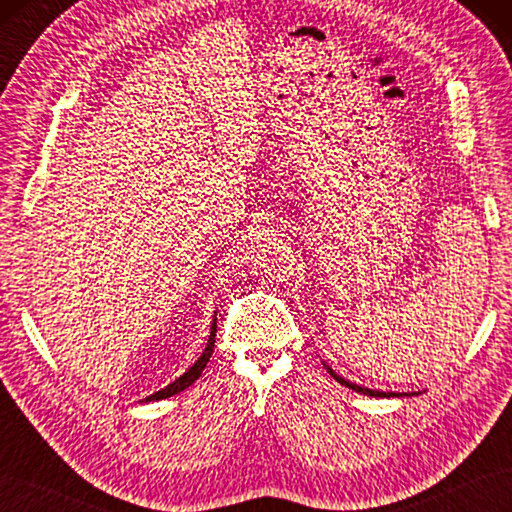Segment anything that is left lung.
<instances>
[{
  "label": "left lung",
  "mask_w": 512,
  "mask_h": 512,
  "mask_svg": "<svg viewBox=\"0 0 512 512\" xmlns=\"http://www.w3.org/2000/svg\"><path fill=\"white\" fill-rule=\"evenodd\" d=\"M328 372H330V374H332L336 380H339L341 385H345V387H350V389L358 391V394L374 396V398H389V396H400V394H394V391H378V389H367V387H361V385H354V383H350V380H345V378H341V376H336L332 367H328Z\"/></svg>",
  "instance_id": "obj_1"
}]
</instances>
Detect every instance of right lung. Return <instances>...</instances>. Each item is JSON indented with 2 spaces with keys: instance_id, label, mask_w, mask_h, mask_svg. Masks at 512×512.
Here are the masks:
<instances>
[{
  "instance_id": "right-lung-1",
  "label": "right lung",
  "mask_w": 512,
  "mask_h": 512,
  "mask_svg": "<svg viewBox=\"0 0 512 512\" xmlns=\"http://www.w3.org/2000/svg\"><path fill=\"white\" fill-rule=\"evenodd\" d=\"M215 332H217V319H213V325H211V334H209V343H206V347H204V352H202V356L198 358V361H195L187 372H184L180 378H176L173 380L171 385H167L165 389H160V391H156V394H151V396H147L145 400L149 402V400H162V398H169V396H176V394H180V391H184L187 389L189 385H193L195 380L200 378V374H202V369L206 367V363H209V358H211V354H213V347H215Z\"/></svg>"
}]
</instances>
